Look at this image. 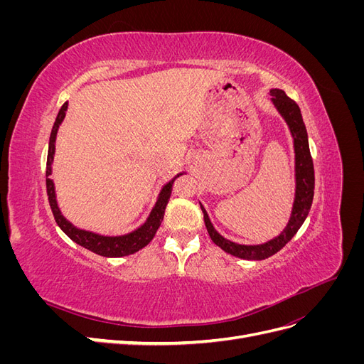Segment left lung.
Masks as SVG:
<instances>
[{"instance_id":"8db88e82","label":"left lung","mask_w":364,"mask_h":364,"mask_svg":"<svg viewBox=\"0 0 364 364\" xmlns=\"http://www.w3.org/2000/svg\"><path fill=\"white\" fill-rule=\"evenodd\" d=\"M272 102L277 106L281 115L287 121V124L291 130V135L294 139V153H296V197L293 203L291 217L289 220V225L285 226L282 232L267 243L258 245V246H245L237 245L223 238L217 230L214 229L213 223L209 222V217L203 206L200 205L205 218V226L208 229V234L211 237L214 243L222 247L225 252L230 255L243 258V259H266L274 253L279 252L289 241L294 237V234L299 230L305 218L310 213L313 197H314V165L313 158L310 153V146H308V135L306 129L302 119V114L299 106L296 105L294 100L287 97L282 90H272Z\"/></svg>"}]
</instances>
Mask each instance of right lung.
I'll list each match as a JSON object with an SVG mask.
<instances>
[{
    "label": "right lung",
    "mask_w": 364,
    "mask_h": 364,
    "mask_svg": "<svg viewBox=\"0 0 364 364\" xmlns=\"http://www.w3.org/2000/svg\"><path fill=\"white\" fill-rule=\"evenodd\" d=\"M67 109H68V102L63 103V106L60 107V111L58 114L56 121H54V126H53L51 135H50L48 156H47V173H46V176H47V179H46V182H47V196H48V202H50V208L53 211L54 220H56L58 226L74 241V243L97 253V255L107 257V258H119V257L132 255V253H135L139 249L146 247L153 240V237H155L156 230L161 226V222L164 218L165 206H167L168 199L171 196L173 183H174L176 179L179 178L181 174L176 176L174 179H171L167 185L164 186L155 208L151 209V213L147 218V222L142 225L141 228H138L136 230H134V232H130L127 235H121V237H103V235L90 232V230L74 228L68 222V220L60 214L58 202H56V194H54V183L50 179L51 162H53V156H54V142H56L58 129H59L60 123L65 118V112H67Z\"/></svg>",
    "instance_id": "1"
}]
</instances>
